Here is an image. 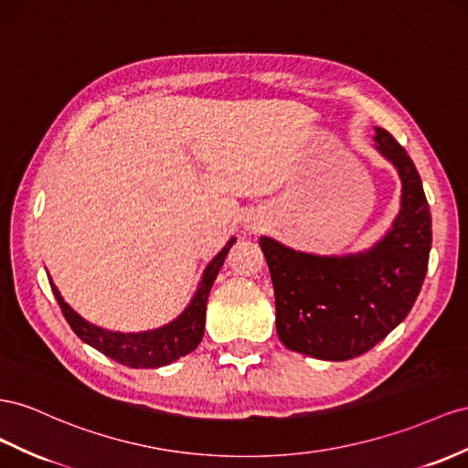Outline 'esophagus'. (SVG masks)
I'll use <instances>...</instances> for the list:
<instances>
[{
  "mask_svg": "<svg viewBox=\"0 0 468 468\" xmlns=\"http://www.w3.org/2000/svg\"><path fill=\"white\" fill-rule=\"evenodd\" d=\"M246 229H248L250 232H258V230H260V222H258V220H251V218H248V222H246Z\"/></svg>",
  "mask_w": 468,
  "mask_h": 468,
  "instance_id": "esophagus-1",
  "label": "esophagus"
}]
</instances>
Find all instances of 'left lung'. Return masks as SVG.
I'll list each match as a JSON object with an SVG mask.
<instances>
[{
  "instance_id": "left-lung-1",
  "label": "left lung",
  "mask_w": 468,
  "mask_h": 468,
  "mask_svg": "<svg viewBox=\"0 0 468 468\" xmlns=\"http://www.w3.org/2000/svg\"><path fill=\"white\" fill-rule=\"evenodd\" d=\"M376 149L401 181L398 217L378 242L345 256H319L261 236L275 293L277 336L319 360L364 355L408 317L418 299L431 251V212L420 173L386 130Z\"/></svg>"
}]
</instances>
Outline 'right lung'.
I'll list each match as a JSON object with an SVG mask.
<instances>
[{
	"mask_svg": "<svg viewBox=\"0 0 468 468\" xmlns=\"http://www.w3.org/2000/svg\"><path fill=\"white\" fill-rule=\"evenodd\" d=\"M234 242L236 238L232 236L218 254L208 261L191 303H188L179 317L159 328H151V331L144 333H118L88 323L65 299H62L60 292L50 277L48 283L50 289H53L67 323L86 345H90L92 348L102 352V355H106L112 360H116L123 366H130V368H161V366H167L175 360H179L181 356H186L188 352H193L200 345V340H203L210 287L214 280H217L222 263L226 256H229Z\"/></svg>",
	"mask_w": 468,
	"mask_h": 468,
	"instance_id": "add662e5",
	"label": "right lung"
}]
</instances>
